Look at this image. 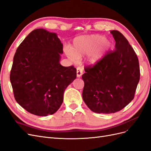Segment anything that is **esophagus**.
Segmentation results:
<instances>
[{
    "instance_id": "34e87169",
    "label": "esophagus",
    "mask_w": 151,
    "mask_h": 151,
    "mask_svg": "<svg viewBox=\"0 0 151 151\" xmlns=\"http://www.w3.org/2000/svg\"><path fill=\"white\" fill-rule=\"evenodd\" d=\"M83 74V69L82 67H77V77H81V76Z\"/></svg>"
}]
</instances>
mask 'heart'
I'll use <instances>...</instances> for the list:
<instances>
[{"mask_svg": "<svg viewBox=\"0 0 151 151\" xmlns=\"http://www.w3.org/2000/svg\"><path fill=\"white\" fill-rule=\"evenodd\" d=\"M111 46L110 41L106 40V37L102 35L79 36L73 40L72 48H65V52L68 57L74 61L89 54L88 57V63L96 64L102 60Z\"/></svg>", "mask_w": 151, "mask_h": 151, "instance_id": "obj_1", "label": "heart"}]
</instances>
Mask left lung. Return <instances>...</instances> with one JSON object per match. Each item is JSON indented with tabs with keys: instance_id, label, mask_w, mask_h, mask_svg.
<instances>
[{
	"instance_id": "8db88e82",
	"label": "left lung",
	"mask_w": 151,
	"mask_h": 151,
	"mask_svg": "<svg viewBox=\"0 0 151 151\" xmlns=\"http://www.w3.org/2000/svg\"><path fill=\"white\" fill-rule=\"evenodd\" d=\"M115 50L93 67L86 66L83 98L91 111L114 113L125 108L134 98L140 79L137 56L120 32L111 31Z\"/></svg>"
}]
</instances>
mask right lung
<instances>
[{
	"instance_id": "right-lung-1",
	"label": "right lung",
	"mask_w": 151,
	"mask_h": 151,
	"mask_svg": "<svg viewBox=\"0 0 151 151\" xmlns=\"http://www.w3.org/2000/svg\"><path fill=\"white\" fill-rule=\"evenodd\" d=\"M63 44L55 33L39 28L17 48L10 74L14 95L27 111L38 116L55 113L67 87L76 78L74 66L60 63Z\"/></svg>"
}]
</instances>
